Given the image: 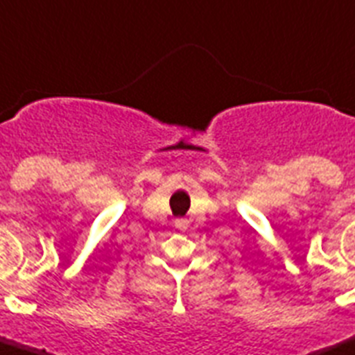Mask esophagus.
Returning <instances> with one entry per match:
<instances>
[{
	"label": "esophagus",
	"instance_id": "34e87169",
	"mask_svg": "<svg viewBox=\"0 0 355 355\" xmlns=\"http://www.w3.org/2000/svg\"><path fill=\"white\" fill-rule=\"evenodd\" d=\"M187 220H185V218H177V220H175V226L177 227H180V230H185V227H187Z\"/></svg>",
	"mask_w": 355,
	"mask_h": 355
}]
</instances>
